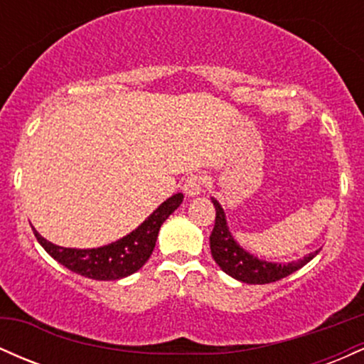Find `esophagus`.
I'll use <instances>...</instances> for the list:
<instances>
[{
    "instance_id": "1",
    "label": "esophagus",
    "mask_w": 364,
    "mask_h": 364,
    "mask_svg": "<svg viewBox=\"0 0 364 364\" xmlns=\"http://www.w3.org/2000/svg\"><path fill=\"white\" fill-rule=\"evenodd\" d=\"M203 186H205V176H202V174H191V176L186 178L183 191L188 196H198L203 191Z\"/></svg>"
}]
</instances>
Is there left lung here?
<instances>
[{"mask_svg":"<svg viewBox=\"0 0 364 364\" xmlns=\"http://www.w3.org/2000/svg\"><path fill=\"white\" fill-rule=\"evenodd\" d=\"M215 207V225L210 235V252L217 265L236 281L245 284H270L287 277L306 265L318 255L320 250L294 262H267L246 252L229 231L223 205L212 196Z\"/></svg>","mask_w":364,"mask_h":364,"instance_id":"left-lung-1","label":"left lung"}]
</instances>
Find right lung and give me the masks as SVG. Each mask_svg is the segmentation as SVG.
Listing matches in <instances>:
<instances>
[{
    "instance_id": "add662e5",
    "label": "right lung",
    "mask_w": 364,
    "mask_h": 364,
    "mask_svg": "<svg viewBox=\"0 0 364 364\" xmlns=\"http://www.w3.org/2000/svg\"><path fill=\"white\" fill-rule=\"evenodd\" d=\"M181 202L183 193L173 195L164 203H161L135 231L114 243L99 248H65L48 241L36 229L34 235L46 252L72 272L94 281H119L135 274L145 265L154 252L162 223L181 205Z\"/></svg>"
}]
</instances>
